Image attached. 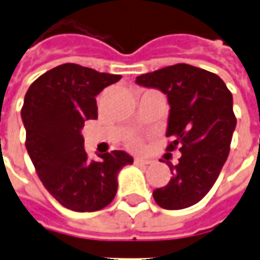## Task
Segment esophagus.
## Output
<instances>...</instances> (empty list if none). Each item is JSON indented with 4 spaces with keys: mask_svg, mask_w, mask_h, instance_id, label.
I'll return each mask as SVG.
<instances>
[{
    "mask_svg": "<svg viewBox=\"0 0 260 260\" xmlns=\"http://www.w3.org/2000/svg\"><path fill=\"white\" fill-rule=\"evenodd\" d=\"M135 163H136V164H139V166H147V164L152 163V160H149V158L136 157V158H135Z\"/></svg>",
    "mask_w": 260,
    "mask_h": 260,
    "instance_id": "1",
    "label": "esophagus"
}]
</instances>
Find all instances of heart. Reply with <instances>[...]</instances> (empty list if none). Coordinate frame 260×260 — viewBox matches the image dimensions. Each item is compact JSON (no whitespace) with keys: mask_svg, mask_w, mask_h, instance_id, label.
<instances>
[{"mask_svg":"<svg viewBox=\"0 0 260 260\" xmlns=\"http://www.w3.org/2000/svg\"><path fill=\"white\" fill-rule=\"evenodd\" d=\"M131 146H132V147H135V149H138V147L141 146V142H139V141H136V139H134V141L131 142Z\"/></svg>","mask_w":260,"mask_h":260,"instance_id":"heart-1","label":"heart"}]
</instances>
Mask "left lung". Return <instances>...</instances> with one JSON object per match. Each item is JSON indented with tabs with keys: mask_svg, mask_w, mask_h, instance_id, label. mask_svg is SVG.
<instances>
[{
	"mask_svg": "<svg viewBox=\"0 0 260 260\" xmlns=\"http://www.w3.org/2000/svg\"><path fill=\"white\" fill-rule=\"evenodd\" d=\"M136 83L163 91L170 104L167 150L180 146L178 164L169 161L171 180L153 191L158 206L180 210L201 201L229 157L237 125L233 94L216 74L177 64L138 76Z\"/></svg>",
	"mask_w": 260,
	"mask_h": 260,
	"instance_id": "8db88e82",
	"label": "left lung"
}]
</instances>
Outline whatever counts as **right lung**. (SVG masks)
I'll return each mask as SVG.
<instances>
[{"instance_id": "obj_1", "label": "right lung", "mask_w": 260, "mask_h": 260, "mask_svg": "<svg viewBox=\"0 0 260 260\" xmlns=\"http://www.w3.org/2000/svg\"><path fill=\"white\" fill-rule=\"evenodd\" d=\"M121 79L76 64H62L37 78L20 111L26 149L39 178L51 195L74 212H96L111 203L118 173L134 163L126 152L113 150L87 158L82 128L97 118L96 96Z\"/></svg>"}]
</instances>
